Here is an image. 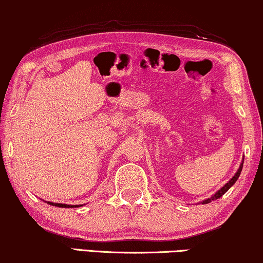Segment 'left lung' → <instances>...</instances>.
Segmentation results:
<instances>
[{
	"instance_id": "1",
	"label": "left lung",
	"mask_w": 263,
	"mask_h": 263,
	"mask_svg": "<svg viewBox=\"0 0 263 263\" xmlns=\"http://www.w3.org/2000/svg\"><path fill=\"white\" fill-rule=\"evenodd\" d=\"M242 168H243V162H242L241 167H239V168H238V170H237V173H236V174H235V176H234V177H232V179H231L230 181H229V182H228L227 184H225V186H224V187H221V188H220V190H219V191H218V192H217V193L213 195V197H211V198H209V199H206V200H204V201H202V204H209V202H211V201H212V200H217V199H219V198L221 197V195H224L225 193H227V192H228V190H229V188H230V187L232 186V184H234V183L236 182V181H237V179H238V177H239V174H241V172H242Z\"/></svg>"
}]
</instances>
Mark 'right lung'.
<instances>
[{
	"instance_id": "1",
	"label": "right lung",
	"mask_w": 263,
	"mask_h": 263,
	"mask_svg": "<svg viewBox=\"0 0 263 263\" xmlns=\"http://www.w3.org/2000/svg\"><path fill=\"white\" fill-rule=\"evenodd\" d=\"M49 204L58 206V207H66V209H68V207H76V206H70V205H65V204H53V202H49Z\"/></svg>"
}]
</instances>
